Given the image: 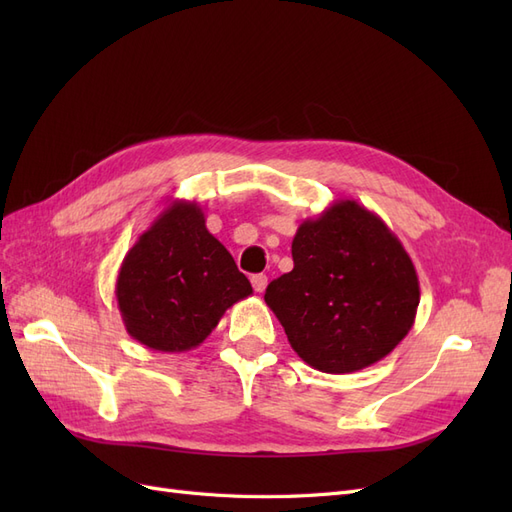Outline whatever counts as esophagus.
Instances as JSON below:
<instances>
[{"mask_svg":"<svg viewBox=\"0 0 512 512\" xmlns=\"http://www.w3.org/2000/svg\"><path fill=\"white\" fill-rule=\"evenodd\" d=\"M267 284H269V277L267 275H262V273L252 275V286H254L256 292H265Z\"/></svg>","mask_w":512,"mask_h":512,"instance_id":"1","label":"esophagus"}]
</instances>
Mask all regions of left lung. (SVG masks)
I'll list each match as a JSON object with an SVG mask.
<instances>
[{"mask_svg":"<svg viewBox=\"0 0 512 512\" xmlns=\"http://www.w3.org/2000/svg\"><path fill=\"white\" fill-rule=\"evenodd\" d=\"M290 273L265 301L292 350L324 374L378 363L408 335L421 301L412 258L380 215L335 200L292 239Z\"/></svg>","mask_w":512,"mask_h":512,"instance_id":"8db88e82","label":"left lung"}]
</instances>
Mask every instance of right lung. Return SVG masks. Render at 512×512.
<instances>
[{
  "label": "right lung",
  "instance_id": "obj_1",
  "mask_svg": "<svg viewBox=\"0 0 512 512\" xmlns=\"http://www.w3.org/2000/svg\"><path fill=\"white\" fill-rule=\"evenodd\" d=\"M117 305L126 331L158 352L200 346L252 284L192 200H173L123 258Z\"/></svg>",
  "mask_w": 512,
  "mask_h": 512
}]
</instances>
